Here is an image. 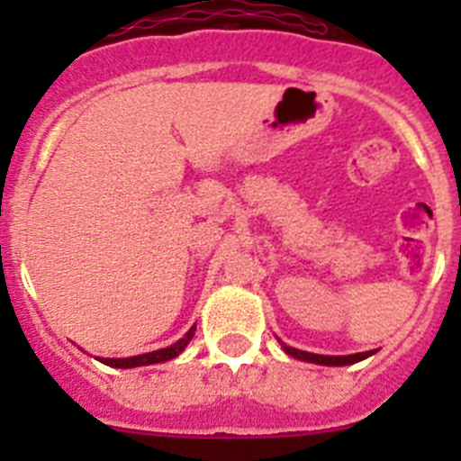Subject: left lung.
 I'll list each match as a JSON object with an SVG mask.
<instances>
[{"mask_svg":"<svg viewBox=\"0 0 461 461\" xmlns=\"http://www.w3.org/2000/svg\"><path fill=\"white\" fill-rule=\"evenodd\" d=\"M283 350H285L287 355L294 357V359L310 361V364H321V366H350L373 355V352H359V355H348V357H325V355H312V352L296 350V348H287V346H283Z\"/></svg>","mask_w":461,"mask_h":461,"instance_id":"left-lung-1","label":"left lung"}]
</instances>
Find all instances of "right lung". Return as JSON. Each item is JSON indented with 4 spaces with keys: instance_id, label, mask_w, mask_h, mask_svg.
<instances>
[{
    "instance_id": "add662e5",
    "label": "right lung",
    "mask_w": 461,
    "mask_h": 461,
    "mask_svg": "<svg viewBox=\"0 0 461 461\" xmlns=\"http://www.w3.org/2000/svg\"><path fill=\"white\" fill-rule=\"evenodd\" d=\"M194 332H196V325L185 334L180 341H176L174 346L169 348H162V350L156 352H147V355H138V357H129V359H100L102 364L111 366V368H136V366H151V364H162V361H169L174 357H178L180 352L187 348V343L192 341Z\"/></svg>"
}]
</instances>
